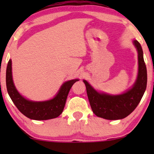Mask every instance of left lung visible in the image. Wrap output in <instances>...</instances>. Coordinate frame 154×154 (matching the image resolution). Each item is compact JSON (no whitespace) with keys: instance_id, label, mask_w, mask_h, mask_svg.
<instances>
[{"instance_id":"left-lung-1","label":"left lung","mask_w":154,"mask_h":154,"mask_svg":"<svg viewBox=\"0 0 154 154\" xmlns=\"http://www.w3.org/2000/svg\"><path fill=\"white\" fill-rule=\"evenodd\" d=\"M138 52L139 71L137 79L133 87L120 95L99 93L86 81L88 97L93 113L97 116L107 120H119L130 115L142 100L146 88L147 71L142 48L137 41H133Z\"/></svg>"}]
</instances>
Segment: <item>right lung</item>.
I'll return each instance as SVG.
<instances>
[{
    "label": "right lung",
    "mask_w": 154,
    "mask_h": 154,
    "mask_svg": "<svg viewBox=\"0 0 154 154\" xmlns=\"http://www.w3.org/2000/svg\"><path fill=\"white\" fill-rule=\"evenodd\" d=\"M78 81V79H75L65 82L52 100L45 102H32L23 97L14 87L12 77L11 60L8 62L6 69V87L12 101L22 114L29 119L36 121L58 117L64 110L69 90Z\"/></svg>",
    "instance_id": "1"
}]
</instances>
